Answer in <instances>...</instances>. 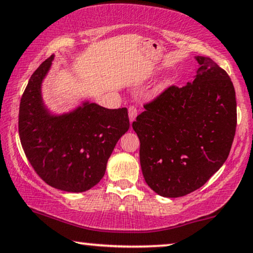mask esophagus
<instances>
[{
  "label": "esophagus",
  "instance_id": "1",
  "mask_svg": "<svg viewBox=\"0 0 253 253\" xmlns=\"http://www.w3.org/2000/svg\"><path fill=\"white\" fill-rule=\"evenodd\" d=\"M127 111H129V120L130 122L132 123L134 120H136V116L137 114H138V110H137V108L134 106H130L129 109H127Z\"/></svg>",
  "mask_w": 253,
  "mask_h": 253
}]
</instances>
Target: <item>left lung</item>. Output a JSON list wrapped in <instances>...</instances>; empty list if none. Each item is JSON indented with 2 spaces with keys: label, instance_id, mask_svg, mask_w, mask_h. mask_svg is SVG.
I'll return each mask as SVG.
<instances>
[{
  "label": "left lung",
  "instance_id": "1",
  "mask_svg": "<svg viewBox=\"0 0 253 253\" xmlns=\"http://www.w3.org/2000/svg\"><path fill=\"white\" fill-rule=\"evenodd\" d=\"M196 60L193 83L167 87L144 104L132 123L144 179L165 198L185 196L205 185L234 142L237 103L231 79L211 58Z\"/></svg>",
  "mask_w": 253,
  "mask_h": 253
}]
</instances>
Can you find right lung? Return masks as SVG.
Instances as JSON below:
<instances>
[{
    "mask_svg": "<svg viewBox=\"0 0 253 253\" xmlns=\"http://www.w3.org/2000/svg\"><path fill=\"white\" fill-rule=\"evenodd\" d=\"M52 60L53 55L34 72L22 95L19 138L26 158L47 185L65 192H86L103 178L115 145L129 130L127 109L84 102L72 113L50 114L41 88Z\"/></svg>",
    "mask_w": 253,
    "mask_h": 253,
    "instance_id": "right-lung-1",
    "label": "right lung"
}]
</instances>
